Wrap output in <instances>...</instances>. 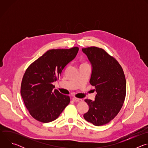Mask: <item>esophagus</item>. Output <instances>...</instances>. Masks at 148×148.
<instances>
[{
  "instance_id": "esophagus-1",
  "label": "esophagus",
  "mask_w": 148,
  "mask_h": 148,
  "mask_svg": "<svg viewBox=\"0 0 148 148\" xmlns=\"http://www.w3.org/2000/svg\"><path fill=\"white\" fill-rule=\"evenodd\" d=\"M73 100L74 101V102H81L82 101V99H80V98H73Z\"/></svg>"
}]
</instances>
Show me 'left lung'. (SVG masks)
<instances>
[{"instance_id": "obj_1", "label": "left lung", "mask_w": 148, "mask_h": 148, "mask_svg": "<svg viewBox=\"0 0 148 148\" xmlns=\"http://www.w3.org/2000/svg\"><path fill=\"white\" fill-rule=\"evenodd\" d=\"M82 50L91 63L90 83L97 92L94 101L84 100L89 110L83 116L87 121L101 126L113 119L122 107L126 88L125 75L119 62L104 50L91 47Z\"/></svg>"}]
</instances>
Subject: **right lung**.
<instances>
[{
  "mask_svg": "<svg viewBox=\"0 0 148 148\" xmlns=\"http://www.w3.org/2000/svg\"><path fill=\"white\" fill-rule=\"evenodd\" d=\"M78 47L52 49L27 69L20 93L26 107L35 119L47 123L56 119L70 103V97L61 94L53 82L77 56Z\"/></svg>",
  "mask_w": 148,
  "mask_h": 148,
  "instance_id": "add662e5",
  "label": "right lung"
}]
</instances>
